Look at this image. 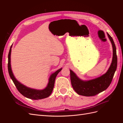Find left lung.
<instances>
[{
  "instance_id": "left-lung-1",
  "label": "left lung",
  "mask_w": 123,
  "mask_h": 123,
  "mask_svg": "<svg viewBox=\"0 0 123 123\" xmlns=\"http://www.w3.org/2000/svg\"><path fill=\"white\" fill-rule=\"evenodd\" d=\"M107 34L112 45L113 58L110 68L105 74L94 80L83 81L79 79L72 70H70L72 86L74 90L79 95L86 96L96 95L107 89L112 80L117 68V50L112 37L108 33Z\"/></svg>"
}]
</instances>
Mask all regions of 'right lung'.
Returning <instances> with one entry per match:
<instances>
[{
    "instance_id": "1",
    "label": "right lung",
    "mask_w": 123,
    "mask_h": 123,
    "mask_svg": "<svg viewBox=\"0 0 123 123\" xmlns=\"http://www.w3.org/2000/svg\"><path fill=\"white\" fill-rule=\"evenodd\" d=\"M11 48H12V46H11L10 48L8 55V71L11 79L12 80L14 85H15L16 88L17 89L18 91H19L22 95H23L24 96H25V97L32 99H40L48 98V96H49L51 94L52 92L53 91L56 77L58 73L62 70V68L58 70L55 73L52 74L49 79V83H48V86L45 89H43V90H38L25 87V86L21 84L19 82V81L16 80L12 73V70H11L10 57L11 52Z\"/></svg>"
}]
</instances>
